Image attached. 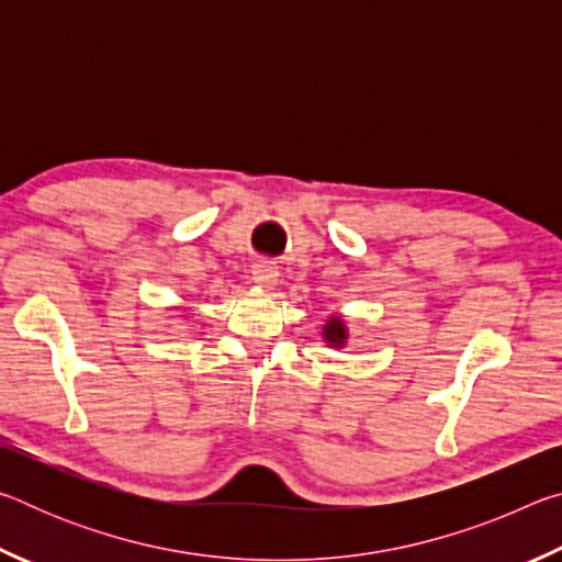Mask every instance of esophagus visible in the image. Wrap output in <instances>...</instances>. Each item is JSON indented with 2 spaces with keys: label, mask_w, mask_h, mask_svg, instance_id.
Instances as JSON below:
<instances>
[{
  "label": "esophagus",
  "mask_w": 562,
  "mask_h": 562,
  "mask_svg": "<svg viewBox=\"0 0 562 562\" xmlns=\"http://www.w3.org/2000/svg\"><path fill=\"white\" fill-rule=\"evenodd\" d=\"M278 278H280V272H278V268H274V265H270V262H255L252 265V282L258 284V288L272 290L274 284H278Z\"/></svg>",
  "instance_id": "34e87169"
}]
</instances>
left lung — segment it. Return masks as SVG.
Returning <instances> with one entry per match:
<instances>
[{
    "mask_svg": "<svg viewBox=\"0 0 562 562\" xmlns=\"http://www.w3.org/2000/svg\"><path fill=\"white\" fill-rule=\"evenodd\" d=\"M322 339H325V345L331 349H345L347 347V339H349V329H347V322L341 319V315H331L325 327H322Z\"/></svg>",
    "mask_w": 562,
    "mask_h": 562,
    "instance_id": "left-lung-1",
    "label": "left lung"
}]
</instances>
